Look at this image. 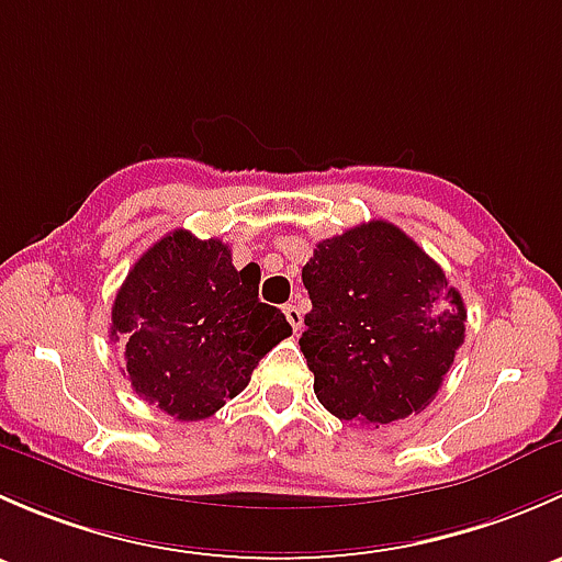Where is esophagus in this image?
Instances as JSON below:
<instances>
[{"instance_id": "esophagus-1", "label": "esophagus", "mask_w": 562, "mask_h": 562, "mask_svg": "<svg viewBox=\"0 0 562 562\" xmlns=\"http://www.w3.org/2000/svg\"><path fill=\"white\" fill-rule=\"evenodd\" d=\"M282 313H285V317H288V323H291V328L293 331H302V310L296 307V304H285V310H282Z\"/></svg>"}]
</instances>
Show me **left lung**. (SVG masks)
<instances>
[{
    "mask_svg": "<svg viewBox=\"0 0 562 562\" xmlns=\"http://www.w3.org/2000/svg\"><path fill=\"white\" fill-rule=\"evenodd\" d=\"M302 282L313 310L299 345L328 413L381 427L435 400L464 342L468 310L405 231L372 220L317 241Z\"/></svg>",
    "mask_w": 562,
    "mask_h": 562,
    "instance_id": "obj_1",
    "label": "left lung"
}]
</instances>
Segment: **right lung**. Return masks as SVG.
Instances as JSON below:
<instances>
[{
	"label": "right lung",
	"mask_w": 562,
	"mask_h": 562,
	"mask_svg": "<svg viewBox=\"0 0 562 562\" xmlns=\"http://www.w3.org/2000/svg\"><path fill=\"white\" fill-rule=\"evenodd\" d=\"M260 269H236L228 245L190 231L162 236L135 260L111 310L122 372L176 422H201L234 400L291 323L258 299Z\"/></svg>",
	"instance_id": "obj_1"
}]
</instances>
